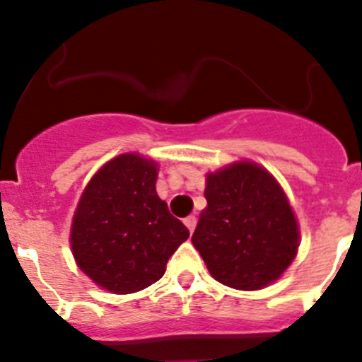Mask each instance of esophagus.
Returning <instances> with one entry per match:
<instances>
[{
	"instance_id": "esophagus-1",
	"label": "esophagus",
	"mask_w": 362,
	"mask_h": 362,
	"mask_svg": "<svg viewBox=\"0 0 362 362\" xmlns=\"http://www.w3.org/2000/svg\"><path fill=\"white\" fill-rule=\"evenodd\" d=\"M184 224L187 226L189 231L192 233V231H194V229H196V224H198V218H196L194 215H189V217L184 218Z\"/></svg>"
}]
</instances>
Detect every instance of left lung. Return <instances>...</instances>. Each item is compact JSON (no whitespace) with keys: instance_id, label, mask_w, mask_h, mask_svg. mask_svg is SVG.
<instances>
[{"instance_id":"obj_1","label":"left lung","mask_w":362,"mask_h":362,"mask_svg":"<svg viewBox=\"0 0 362 362\" xmlns=\"http://www.w3.org/2000/svg\"><path fill=\"white\" fill-rule=\"evenodd\" d=\"M206 206L192 245L217 282L238 291L275 284L299 249V224L275 177L250 159L206 173Z\"/></svg>"}]
</instances>
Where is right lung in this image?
<instances>
[{"label":"right lung","mask_w":362,"mask_h":362,"mask_svg":"<svg viewBox=\"0 0 362 362\" xmlns=\"http://www.w3.org/2000/svg\"><path fill=\"white\" fill-rule=\"evenodd\" d=\"M158 160L126 152L93 175L76 203L69 247L101 289L131 294L158 282L189 229L158 196Z\"/></svg>","instance_id":"1"}]
</instances>
